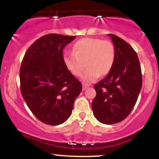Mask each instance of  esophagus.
<instances>
[{"label":"esophagus","instance_id":"esophagus-1","mask_svg":"<svg viewBox=\"0 0 159 159\" xmlns=\"http://www.w3.org/2000/svg\"><path fill=\"white\" fill-rule=\"evenodd\" d=\"M82 86H83V90H86V89H87V87H89V85H87V84H82Z\"/></svg>","mask_w":159,"mask_h":159}]
</instances>
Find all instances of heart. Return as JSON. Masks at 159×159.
Segmentation results:
<instances>
[{
  "label": "heart",
  "instance_id": "heart-1",
  "mask_svg": "<svg viewBox=\"0 0 159 159\" xmlns=\"http://www.w3.org/2000/svg\"><path fill=\"white\" fill-rule=\"evenodd\" d=\"M114 58L115 49L111 41L84 38L74 45L72 52L63 54V61L66 69L75 76L80 75L87 66V69L81 75V79L90 83L100 74L105 75L110 72Z\"/></svg>",
  "mask_w": 159,
  "mask_h": 159
}]
</instances>
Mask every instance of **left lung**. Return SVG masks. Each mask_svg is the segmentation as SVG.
<instances>
[{
  "mask_svg": "<svg viewBox=\"0 0 159 159\" xmlns=\"http://www.w3.org/2000/svg\"><path fill=\"white\" fill-rule=\"evenodd\" d=\"M108 35L114 45V62L106 77L94 86L92 109L100 123L111 125L123 121L132 111L141 90L142 74L132 47L119 36Z\"/></svg>",
  "mask_w": 159,
  "mask_h": 159,
  "instance_id": "1",
  "label": "left lung"
}]
</instances>
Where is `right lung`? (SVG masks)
Segmentation results:
<instances>
[{
	"label": "right lung",
	"mask_w": 159,
	"mask_h": 159,
	"mask_svg": "<svg viewBox=\"0 0 159 159\" xmlns=\"http://www.w3.org/2000/svg\"><path fill=\"white\" fill-rule=\"evenodd\" d=\"M74 36L49 34L36 40L20 68V87L34 116L47 125L63 123L71 116L81 83L66 69L63 50Z\"/></svg>",
	"instance_id": "1"
}]
</instances>
